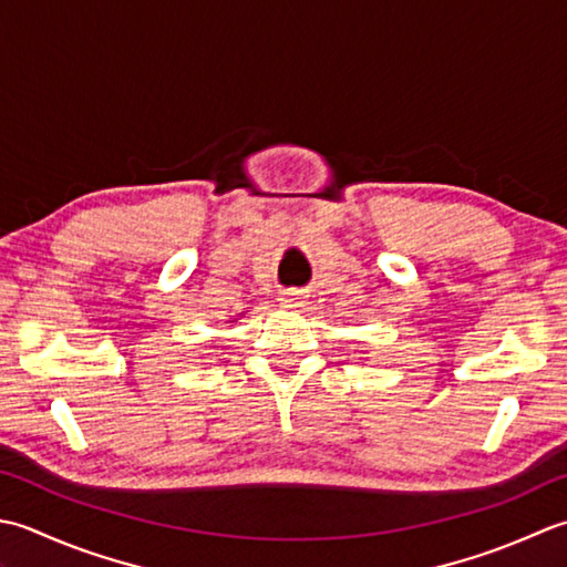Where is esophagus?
<instances>
[{"label":"esophagus","instance_id":"1","mask_svg":"<svg viewBox=\"0 0 567 567\" xmlns=\"http://www.w3.org/2000/svg\"><path fill=\"white\" fill-rule=\"evenodd\" d=\"M303 303H306L303 291H286L281 296V308H300Z\"/></svg>","mask_w":567,"mask_h":567}]
</instances>
